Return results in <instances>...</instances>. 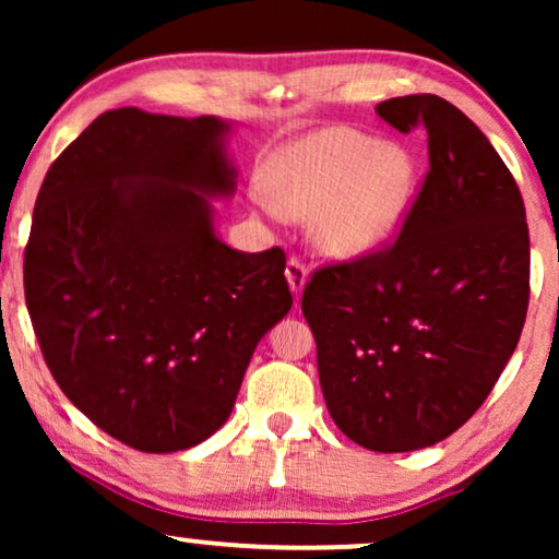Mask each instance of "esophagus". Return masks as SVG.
I'll return each mask as SVG.
<instances>
[{"mask_svg":"<svg viewBox=\"0 0 559 559\" xmlns=\"http://www.w3.org/2000/svg\"><path fill=\"white\" fill-rule=\"evenodd\" d=\"M285 277H287L289 289H293V295L300 297L305 285H308V270H305V264L300 262V259H295V257L289 259L287 270H285Z\"/></svg>","mask_w":559,"mask_h":559,"instance_id":"34e87169","label":"esophagus"}]
</instances>
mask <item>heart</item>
Listing matches in <instances>:
<instances>
[{"label": "heart", "mask_w": 559, "mask_h": 559, "mask_svg": "<svg viewBox=\"0 0 559 559\" xmlns=\"http://www.w3.org/2000/svg\"><path fill=\"white\" fill-rule=\"evenodd\" d=\"M415 175V159L400 144L328 127L266 157L259 209L272 218H308L310 239L325 257L361 259L402 226Z\"/></svg>", "instance_id": "obj_1"}]
</instances>
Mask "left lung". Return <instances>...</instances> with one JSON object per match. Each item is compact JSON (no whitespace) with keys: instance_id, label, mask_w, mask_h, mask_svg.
<instances>
[{"instance_id":"obj_1","label":"left lung","mask_w":559,"mask_h":559,"mask_svg":"<svg viewBox=\"0 0 559 559\" xmlns=\"http://www.w3.org/2000/svg\"><path fill=\"white\" fill-rule=\"evenodd\" d=\"M389 127L425 124L430 173L394 247L312 274L302 316L338 430L409 453L468 423L507 369L530 302V228L486 134L432 94L381 102Z\"/></svg>"}]
</instances>
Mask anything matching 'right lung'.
<instances>
[{"label": "right lung", "instance_id": "obj_1", "mask_svg": "<svg viewBox=\"0 0 559 559\" xmlns=\"http://www.w3.org/2000/svg\"><path fill=\"white\" fill-rule=\"evenodd\" d=\"M234 124L134 106L98 117L45 175L25 300L45 364L96 427L142 453L209 440L254 348L293 308L282 249H231Z\"/></svg>", "mask_w": 559, "mask_h": 559}]
</instances>
